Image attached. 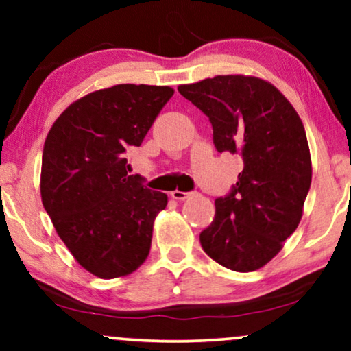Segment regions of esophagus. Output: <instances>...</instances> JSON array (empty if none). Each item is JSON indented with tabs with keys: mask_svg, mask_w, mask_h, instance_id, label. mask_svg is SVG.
Wrapping results in <instances>:
<instances>
[{
	"mask_svg": "<svg viewBox=\"0 0 351 351\" xmlns=\"http://www.w3.org/2000/svg\"><path fill=\"white\" fill-rule=\"evenodd\" d=\"M191 193H189V191H179V190H174V191H171V196L174 199H177V201H184V199H186L189 198Z\"/></svg>",
	"mask_w": 351,
	"mask_h": 351,
	"instance_id": "34e87169",
	"label": "esophagus"
}]
</instances>
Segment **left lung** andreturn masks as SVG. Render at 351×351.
<instances>
[{"label": "left lung", "instance_id": "8db88e82", "mask_svg": "<svg viewBox=\"0 0 351 351\" xmlns=\"http://www.w3.org/2000/svg\"><path fill=\"white\" fill-rule=\"evenodd\" d=\"M177 89L209 118L217 152L239 153L244 162L232 193L215 199L201 246L225 268L256 271L281 251L304 214L311 158L302 119L257 76L217 75Z\"/></svg>", "mask_w": 351, "mask_h": 351}]
</instances>
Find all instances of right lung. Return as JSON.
<instances>
[{"label": "right lung", "instance_id": "right-lung-1", "mask_svg": "<svg viewBox=\"0 0 351 351\" xmlns=\"http://www.w3.org/2000/svg\"><path fill=\"white\" fill-rule=\"evenodd\" d=\"M169 86L117 84L75 100L47 132L41 201L57 234L84 270L123 278L145 262L167 195L143 189L124 158L141 147L172 97Z\"/></svg>", "mask_w": 351, "mask_h": 351}]
</instances>
